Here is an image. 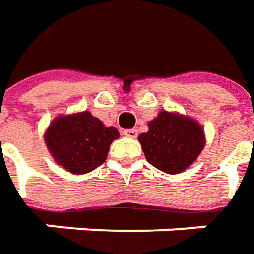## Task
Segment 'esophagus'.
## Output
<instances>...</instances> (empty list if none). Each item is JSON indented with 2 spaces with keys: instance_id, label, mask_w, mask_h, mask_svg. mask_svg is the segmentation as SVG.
Returning <instances> with one entry per match:
<instances>
[{
  "instance_id": "esophagus-1",
  "label": "esophagus",
  "mask_w": 254,
  "mask_h": 254,
  "mask_svg": "<svg viewBox=\"0 0 254 254\" xmlns=\"http://www.w3.org/2000/svg\"><path fill=\"white\" fill-rule=\"evenodd\" d=\"M123 134L126 135V137H130V138H135L137 135H138V131L135 130V128H128V130H124Z\"/></svg>"
}]
</instances>
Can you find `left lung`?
<instances>
[{
  "label": "left lung",
  "mask_w": 254,
  "mask_h": 254,
  "mask_svg": "<svg viewBox=\"0 0 254 254\" xmlns=\"http://www.w3.org/2000/svg\"><path fill=\"white\" fill-rule=\"evenodd\" d=\"M147 161L167 174H180L198 158L205 145L198 123L180 114L161 112L138 137Z\"/></svg>",
  "instance_id": "8db88e82"
}]
</instances>
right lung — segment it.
I'll list each match as a JSON object with an SVG mask.
<instances>
[{
    "instance_id": "1",
    "label": "right lung",
    "mask_w": 254,
    "mask_h": 254,
    "mask_svg": "<svg viewBox=\"0 0 254 254\" xmlns=\"http://www.w3.org/2000/svg\"><path fill=\"white\" fill-rule=\"evenodd\" d=\"M119 137L114 127H106L89 112L58 117L45 134V142L55 161L73 174H86L107 158L110 144Z\"/></svg>"
}]
</instances>
